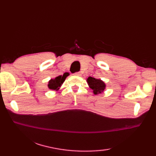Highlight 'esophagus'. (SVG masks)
<instances>
[{
    "mask_svg": "<svg viewBox=\"0 0 156 156\" xmlns=\"http://www.w3.org/2000/svg\"><path fill=\"white\" fill-rule=\"evenodd\" d=\"M74 75L76 76H80L81 74H80V72H76V73H74Z\"/></svg>",
    "mask_w": 156,
    "mask_h": 156,
    "instance_id": "esophagus-1",
    "label": "esophagus"
}]
</instances>
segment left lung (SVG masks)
Listing matches in <instances>:
<instances>
[{"mask_svg": "<svg viewBox=\"0 0 156 156\" xmlns=\"http://www.w3.org/2000/svg\"><path fill=\"white\" fill-rule=\"evenodd\" d=\"M87 82L88 87L92 89V92L95 95L101 94L106 88V84L101 79H97L89 76L87 79Z\"/></svg>", "mask_w": 156, "mask_h": 156, "instance_id": "left-lung-1", "label": "left lung"}]
</instances>
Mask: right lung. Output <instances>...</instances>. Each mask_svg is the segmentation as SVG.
<instances>
[{
	"label": "right lung",
	"mask_w": 156,
	"mask_h": 156,
	"mask_svg": "<svg viewBox=\"0 0 156 156\" xmlns=\"http://www.w3.org/2000/svg\"><path fill=\"white\" fill-rule=\"evenodd\" d=\"M68 76L69 73H64L63 76L60 75L57 76V77H55V78H51V80H49L48 82V88L52 90H59V88L62 87V84L64 83L66 78H67V76Z\"/></svg>",
	"instance_id": "1"
}]
</instances>
